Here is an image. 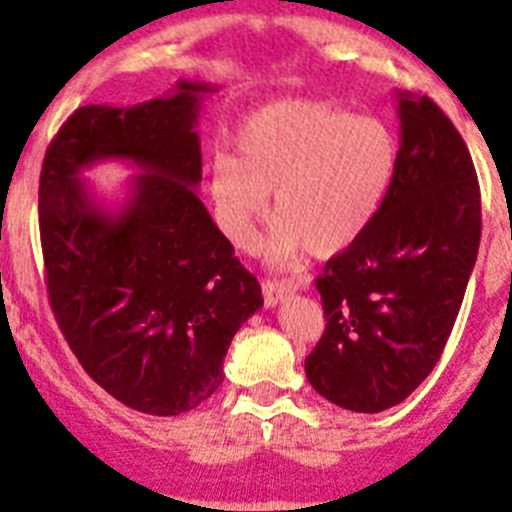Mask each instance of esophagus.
Returning a JSON list of instances; mask_svg holds the SVG:
<instances>
[{"label":"esophagus","mask_w":512,"mask_h":512,"mask_svg":"<svg viewBox=\"0 0 512 512\" xmlns=\"http://www.w3.org/2000/svg\"><path fill=\"white\" fill-rule=\"evenodd\" d=\"M292 294V286L284 284V281H263V299L268 307H276L281 305L286 297Z\"/></svg>","instance_id":"34e87169"}]
</instances>
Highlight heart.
Instances as JSON below:
<instances>
[{"label": "heart", "instance_id": "1", "mask_svg": "<svg viewBox=\"0 0 512 512\" xmlns=\"http://www.w3.org/2000/svg\"><path fill=\"white\" fill-rule=\"evenodd\" d=\"M397 152V136L381 118L315 99L273 102L242 126L239 155H218L210 165L215 218L236 247L249 249L273 191V263H292L305 249L339 255L378 213Z\"/></svg>", "mask_w": 512, "mask_h": 512}]
</instances>
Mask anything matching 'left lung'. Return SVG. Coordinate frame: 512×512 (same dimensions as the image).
<instances>
[{
	"label": "left lung",
	"mask_w": 512,
	"mask_h": 512,
	"mask_svg": "<svg viewBox=\"0 0 512 512\" xmlns=\"http://www.w3.org/2000/svg\"><path fill=\"white\" fill-rule=\"evenodd\" d=\"M392 186L357 242L315 281L326 331L305 373L328 402L381 413L421 386L442 357L481 242L471 152L429 97L397 91Z\"/></svg>",
	"instance_id": "8db88e82"
}]
</instances>
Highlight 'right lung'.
Returning <instances> with one entry per match:
<instances>
[{"label": "right lung", "mask_w": 512, "mask_h": 512, "mask_svg": "<svg viewBox=\"0 0 512 512\" xmlns=\"http://www.w3.org/2000/svg\"><path fill=\"white\" fill-rule=\"evenodd\" d=\"M215 91L178 81L134 107H78L41 165V252L57 326L83 371L139 413L205 402L223 384L234 334L263 307L257 278L197 197V120ZM107 159L142 170L120 206L80 176Z\"/></svg>", "instance_id": "1"}]
</instances>
